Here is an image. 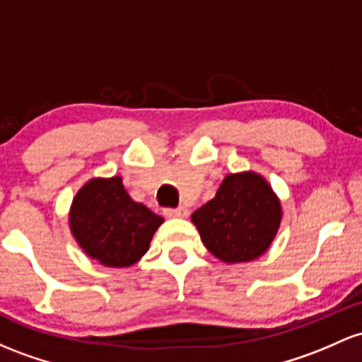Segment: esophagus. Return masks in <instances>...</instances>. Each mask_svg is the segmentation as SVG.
<instances>
[{"instance_id":"1","label":"esophagus","mask_w":362,"mask_h":362,"mask_svg":"<svg viewBox=\"0 0 362 362\" xmlns=\"http://www.w3.org/2000/svg\"><path fill=\"white\" fill-rule=\"evenodd\" d=\"M165 214L168 218H187L189 209L184 208V206H180V208H177V209H165Z\"/></svg>"}]
</instances>
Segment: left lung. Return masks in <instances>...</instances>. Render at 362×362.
Masks as SVG:
<instances>
[{
	"label": "left lung",
	"instance_id": "obj_1",
	"mask_svg": "<svg viewBox=\"0 0 362 362\" xmlns=\"http://www.w3.org/2000/svg\"><path fill=\"white\" fill-rule=\"evenodd\" d=\"M281 202L256 172L226 175L216 196L190 220L202 244L223 263H245L268 251L281 223Z\"/></svg>",
	"mask_w": 362,
	"mask_h": 362
}]
</instances>
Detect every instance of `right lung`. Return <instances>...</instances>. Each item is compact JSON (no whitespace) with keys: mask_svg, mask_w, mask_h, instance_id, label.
Here are the masks:
<instances>
[{"mask_svg":"<svg viewBox=\"0 0 362 362\" xmlns=\"http://www.w3.org/2000/svg\"><path fill=\"white\" fill-rule=\"evenodd\" d=\"M70 232L90 259L108 268H129L148 252L163 218L136 202L122 177L90 178L75 194Z\"/></svg>","mask_w":362,"mask_h":362,"instance_id":"add662e5","label":"right lung"}]
</instances>
